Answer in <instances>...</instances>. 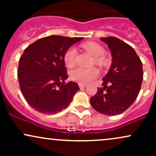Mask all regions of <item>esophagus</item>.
I'll return each instance as SVG.
<instances>
[{"label": "esophagus", "instance_id": "34e87169", "mask_svg": "<svg viewBox=\"0 0 156 156\" xmlns=\"http://www.w3.org/2000/svg\"><path fill=\"white\" fill-rule=\"evenodd\" d=\"M78 86H79V87H80V89H82V88H85V87H87V85H85V84L78 83Z\"/></svg>", "mask_w": 156, "mask_h": 156}]
</instances>
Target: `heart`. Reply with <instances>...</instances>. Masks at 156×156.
I'll return each instance as SVG.
<instances>
[{
  "mask_svg": "<svg viewBox=\"0 0 156 156\" xmlns=\"http://www.w3.org/2000/svg\"><path fill=\"white\" fill-rule=\"evenodd\" d=\"M84 49L89 52L95 58L97 64H103L104 58L102 56L105 53V50L101 44L94 42H87L83 44ZM77 52L74 47H70L65 52L64 55V62L67 67H70L74 65L76 62ZM99 76V71L95 67L84 68L77 67L72 69L69 73L70 78L74 81L78 82L81 84H88L98 78Z\"/></svg>",
  "mask_w": 156,
  "mask_h": 156,
  "instance_id": "heart-1",
  "label": "heart"
}]
</instances>
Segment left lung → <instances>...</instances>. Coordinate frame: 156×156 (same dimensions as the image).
<instances>
[{
  "label": "left lung",
  "mask_w": 156,
  "mask_h": 156,
  "mask_svg": "<svg viewBox=\"0 0 156 156\" xmlns=\"http://www.w3.org/2000/svg\"><path fill=\"white\" fill-rule=\"evenodd\" d=\"M112 55L108 73L103 78V87L90 98L94 110L108 116L120 114L133 103L143 79L141 61L128 44L114 37H102Z\"/></svg>",
  "instance_id": "8db88e82"
}]
</instances>
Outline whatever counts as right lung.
Here are the masks:
<instances>
[{
    "instance_id": "1",
    "label": "right lung",
    "mask_w": 156,
    "mask_h": 156,
    "mask_svg": "<svg viewBox=\"0 0 156 156\" xmlns=\"http://www.w3.org/2000/svg\"><path fill=\"white\" fill-rule=\"evenodd\" d=\"M83 37L52 35L28 45L19 60L20 91L28 104L44 114H54L67 108L79 87L67 78L64 55Z\"/></svg>"
}]
</instances>
